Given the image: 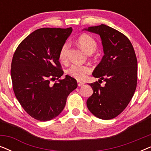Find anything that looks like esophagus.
<instances>
[{"label": "esophagus", "mask_w": 151, "mask_h": 151, "mask_svg": "<svg viewBox=\"0 0 151 151\" xmlns=\"http://www.w3.org/2000/svg\"><path fill=\"white\" fill-rule=\"evenodd\" d=\"M78 86H81L83 85V84H84L85 83H84V82H82V81H80V80H78Z\"/></svg>", "instance_id": "34e87169"}]
</instances>
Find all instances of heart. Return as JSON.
<instances>
[{
  "mask_svg": "<svg viewBox=\"0 0 151 151\" xmlns=\"http://www.w3.org/2000/svg\"><path fill=\"white\" fill-rule=\"evenodd\" d=\"M78 44L82 49L88 53H93L96 51L98 44L96 40L91 36L88 34H83L78 39ZM70 44L69 42H65L62 46L59 53V59L63 63H66L68 60V51ZM91 67L87 65H79L72 64L66 70V73L71 77H73L78 80H83L86 75L91 72Z\"/></svg>",
  "mask_w": 151,
  "mask_h": 151,
  "instance_id": "heart-1",
  "label": "heart"
}]
</instances>
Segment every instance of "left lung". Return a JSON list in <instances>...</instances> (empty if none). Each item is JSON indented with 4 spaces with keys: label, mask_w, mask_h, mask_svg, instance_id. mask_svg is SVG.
I'll list each match as a JSON object with an SVG mask.
<instances>
[{
    "label": "left lung",
    "mask_w": 151,
    "mask_h": 151,
    "mask_svg": "<svg viewBox=\"0 0 151 151\" xmlns=\"http://www.w3.org/2000/svg\"><path fill=\"white\" fill-rule=\"evenodd\" d=\"M84 30L100 35L104 55L92 75L99 82L89 84L93 93L86 101L90 112L102 119H111L120 114L133 98L137 86V60L129 38L105 24Z\"/></svg>",
    "instance_id": "1"
}]
</instances>
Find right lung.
I'll use <instances>...</instances> for the list:
<instances>
[{"label":"right lung","mask_w":151,"mask_h":151,"mask_svg":"<svg viewBox=\"0 0 151 151\" xmlns=\"http://www.w3.org/2000/svg\"><path fill=\"white\" fill-rule=\"evenodd\" d=\"M72 28H41L26 37L16 49L11 77L15 96L24 110L39 121L51 120L65 108L77 81L64 72L59 53ZM57 79L53 85L51 80Z\"/></svg>","instance_id":"1"}]
</instances>
